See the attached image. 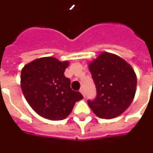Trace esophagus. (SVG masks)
Instances as JSON below:
<instances>
[{
  "label": "esophagus",
  "instance_id": "1",
  "mask_svg": "<svg viewBox=\"0 0 153 153\" xmlns=\"http://www.w3.org/2000/svg\"><path fill=\"white\" fill-rule=\"evenodd\" d=\"M79 91H80V93H81V94H83V96H84V97H85V93H84V88H81V89H80Z\"/></svg>",
  "mask_w": 153,
  "mask_h": 153
}]
</instances>
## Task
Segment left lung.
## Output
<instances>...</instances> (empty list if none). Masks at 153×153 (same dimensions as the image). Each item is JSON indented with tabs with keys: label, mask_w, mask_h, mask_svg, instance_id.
I'll return each mask as SVG.
<instances>
[{
	"label": "left lung",
	"mask_w": 153,
	"mask_h": 153,
	"mask_svg": "<svg viewBox=\"0 0 153 153\" xmlns=\"http://www.w3.org/2000/svg\"><path fill=\"white\" fill-rule=\"evenodd\" d=\"M97 96L88 100L92 111L101 118L122 114L132 103L137 88V76L132 66L116 54L102 52L88 65Z\"/></svg>",
	"instance_id": "1"
}]
</instances>
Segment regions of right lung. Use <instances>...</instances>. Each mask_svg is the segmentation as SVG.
Here are the masks:
<instances>
[{
  "label": "right lung",
  "mask_w": 153,
  "mask_h": 153,
  "mask_svg": "<svg viewBox=\"0 0 153 153\" xmlns=\"http://www.w3.org/2000/svg\"><path fill=\"white\" fill-rule=\"evenodd\" d=\"M69 65L54 57H43L25 65L21 70L22 93L39 116L53 121L65 119L75 102L84 99L79 92L72 90L70 80L64 74Z\"/></svg>",
  "instance_id": "add662e5"
}]
</instances>
